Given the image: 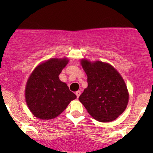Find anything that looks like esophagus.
I'll return each mask as SVG.
<instances>
[{
  "mask_svg": "<svg viewBox=\"0 0 153 153\" xmlns=\"http://www.w3.org/2000/svg\"><path fill=\"white\" fill-rule=\"evenodd\" d=\"M80 95H81V91H78L76 92V95L77 98H79V97L80 96Z\"/></svg>",
  "mask_w": 153,
  "mask_h": 153,
  "instance_id": "1",
  "label": "esophagus"
}]
</instances>
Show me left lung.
<instances>
[{"mask_svg": "<svg viewBox=\"0 0 153 153\" xmlns=\"http://www.w3.org/2000/svg\"><path fill=\"white\" fill-rule=\"evenodd\" d=\"M88 87L79 100L93 118L100 122L114 120L125 110L129 94L120 74L111 65L82 60Z\"/></svg>", "mask_w": 153, "mask_h": 153, "instance_id": "obj_1", "label": "left lung"}]
</instances>
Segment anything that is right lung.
Instances as JSON below:
<instances>
[{
  "label": "right lung",
  "instance_id": "obj_1",
  "mask_svg": "<svg viewBox=\"0 0 153 153\" xmlns=\"http://www.w3.org/2000/svg\"><path fill=\"white\" fill-rule=\"evenodd\" d=\"M68 62L65 58H52L37 66L29 77L25 91L26 101L37 118L42 120L56 118L76 98L58 77Z\"/></svg>",
  "mask_w": 153,
  "mask_h": 153
}]
</instances>
